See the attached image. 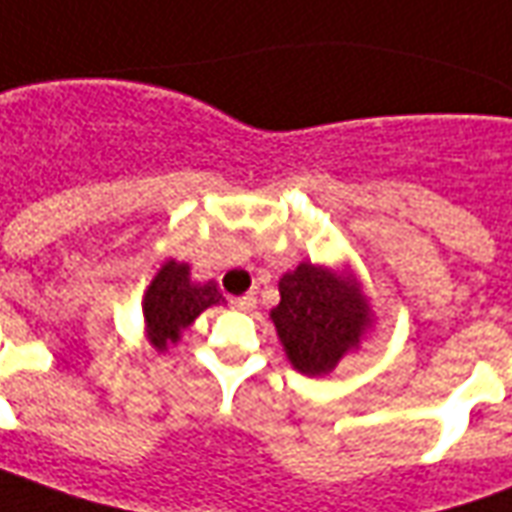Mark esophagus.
Instances as JSON below:
<instances>
[{
  "mask_svg": "<svg viewBox=\"0 0 512 512\" xmlns=\"http://www.w3.org/2000/svg\"><path fill=\"white\" fill-rule=\"evenodd\" d=\"M231 308H237V311H253V308H256V295L234 297V300H231Z\"/></svg>",
  "mask_w": 512,
  "mask_h": 512,
  "instance_id": "esophagus-1",
  "label": "esophagus"
}]
</instances>
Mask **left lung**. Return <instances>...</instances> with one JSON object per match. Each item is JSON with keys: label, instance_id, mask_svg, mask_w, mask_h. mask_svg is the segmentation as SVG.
Returning <instances> with one entry per match:
<instances>
[{"label": "left lung", "instance_id": "8db88e82", "mask_svg": "<svg viewBox=\"0 0 512 512\" xmlns=\"http://www.w3.org/2000/svg\"><path fill=\"white\" fill-rule=\"evenodd\" d=\"M275 331L297 372L325 375L369 325V308L353 286L325 267L300 264L278 284Z\"/></svg>", "mask_w": 512, "mask_h": 512}]
</instances>
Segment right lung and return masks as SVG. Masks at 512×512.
Listing matches in <instances>:
<instances>
[{
    "label": "right lung",
    "mask_w": 512,
    "mask_h": 512,
    "mask_svg": "<svg viewBox=\"0 0 512 512\" xmlns=\"http://www.w3.org/2000/svg\"><path fill=\"white\" fill-rule=\"evenodd\" d=\"M226 303L215 281L192 284L190 267L168 262L151 281L143 300V314L148 322V336L157 350H165L168 342H179V333L190 325L204 308Z\"/></svg>",
    "instance_id": "add662e5"
}]
</instances>
